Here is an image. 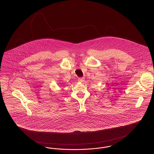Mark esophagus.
<instances>
[{
  "label": "esophagus",
  "mask_w": 154,
  "mask_h": 154,
  "mask_svg": "<svg viewBox=\"0 0 154 154\" xmlns=\"http://www.w3.org/2000/svg\"><path fill=\"white\" fill-rule=\"evenodd\" d=\"M85 80V79H84V77H80V78H79L78 79V81H79V82H84Z\"/></svg>",
  "instance_id": "1"
}]
</instances>
